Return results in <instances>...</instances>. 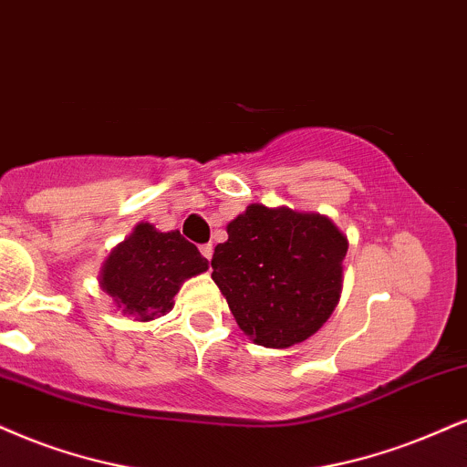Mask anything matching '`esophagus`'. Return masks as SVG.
I'll use <instances>...</instances> for the list:
<instances>
[{"instance_id":"esophagus-1","label":"esophagus","mask_w":467,"mask_h":467,"mask_svg":"<svg viewBox=\"0 0 467 467\" xmlns=\"http://www.w3.org/2000/svg\"><path fill=\"white\" fill-rule=\"evenodd\" d=\"M199 251H201V255H203L205 260L210 262L212 260V253H214V246H212V244H201Z\"/></svg>"}]
</instances>
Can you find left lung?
Here are the masks:
<instances>
[{
	"instance_id": "1",
	"label": "left lung",
	"mask_w": 467,
	"mask_h": 467,
	"mask_svg": "<svg viewBox=\"0 0 467 467\" xmlns=\"http://www.w3.org/2000/svg\"><path fill=\"white\" fill-rule=\"evenodd\" d=\"M216 244L212 279L253 342L285 348L322 327L342 290L347 235L327 216L253 203Z\"/></svg>"
}]
</instances>
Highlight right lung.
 <instances>
[{"instance_id":"right-lung-1","label":"right lung","mask_w":467,"mask_h":467,"mask_svg":"<svg viewBox=\"0 0 467 467\" xmlns=\"http://www.w3.org/2000/svg\"><path fill=\"white\" fill-rule=\"evenodd\" d=\"M203 270L207 260L180 232L162 234L140 223L103 264L101 287L123 314L153 320L172 307L183 279Z\"/></svg>"}]
</instances>
